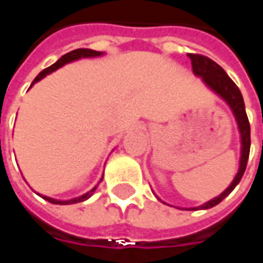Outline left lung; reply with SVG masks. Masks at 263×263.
Segmentation results:
<instances>
[{
    "label": "left lung",
    "mask_w": 263,
    "mask_h": 263,
    "mask_svg": "<svg viewBox=\"0 0 263 263\" xmlns=\"http://www.w3.org/2000/svg\"><path fill=\"white\" fill-rule=\"evenodd\" d=\"M188 57L191 58L194 74L196 77H201L203 82L215 93H218L222 100L227 102L228 105L231 106V109H232V112L235 115V119L238 122V128H239L240 134V144H242V146H240L239 170H238V174L234 178L232 183L219 196L211 199V201L203 203L201 206L189 209V211H198V209H209L215 206V205H218L239 183L240 178H242L243 172L247 170L248 158H249V149H251V125H249V121H248L247 111H245V102H243V98H242V93H240L239 88L236 87V84H235L234 81L228 77L227 72L223 71V68L219 67L216 62L212 61L211 58L205 57V55L188 54Z\"/></svg>",
    "instance_id": "obj_1"
}]
</instances>
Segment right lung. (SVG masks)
<instances>
[{
  "mask_svg": "<svg viewBox=\"0 0 263 263\" xmlns=\"http://www.w3.org/2000/svg\"><path fill=\"white\" fill-rule=\"evenodd\" d=\"M102 55V52L100 51H93V49H87V48H80V49H74V51H71V52H68V54L62 55L61 58L58 60V61L52 64L51 67L45 68L44 71H41L40 74L36 75V78L32 81V84H31V87L38 82L40 80H42L45 75L51 74V72H54L55 69H58V68H61L62 65H65L68 62H72V61H77V60H80V58H89V57H100ZM29 87V88H31ZM101 181H102V178H101ZM100 181V182H101ZM100 185V183H98ZM98 185H95L89 192H87L85 195L80 196V198H74V199H69V201H58V199H52V198H48V196H42L45 201L51 202V203H55V205H71V203H78V202H82V201H87L89 196L92 195L93 192H95V189L98 188Z\"/></svg>",
  "mask_w": 263,
  "mask_h": 263,
  "instance_id": "right-lung-1",
  "label": "right lung"
}]
</instances>
